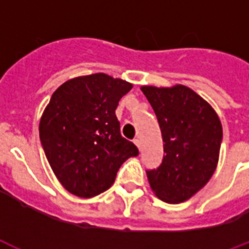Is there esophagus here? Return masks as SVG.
<instances>
[{
  "label": "esophagus",
  "mask_w": 249,
  "mask_h": 249,
  "mask_svg": "<svg viewBox=\"0 0 249 249\" xmlns=\"http://www.w3.org/2000/svg\"><path fill=\"white\" fill-rule=\"evenodd\" d=\"M134 143H135V145H137V147L141 149V139H139V138H135Z\"/></svg>",
  "instance_id": "obj_1"
}]
</instances>
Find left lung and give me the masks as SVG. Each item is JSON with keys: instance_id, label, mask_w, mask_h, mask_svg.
<instances>
[{"instance_id": "8db88e82", "label": "left lung", "mask_w": 249, "mask_h": 249, "mask_svg": "<svg viewBox=\"0 0 249 249\" xmlns=\"http://www.w3.org/2000/svg\"><path fill=\"white\" fill-rule=\"evenodd\" d=\"M142 91L153 107L163 139L164 156L147 170L149 185L160 200L177 204L202 189L218 164L223 129L216 112L185 86Z\"/></svg>"}]
</instances>
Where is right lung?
<instances>
[{
    "mask_svg": "<svg viewBox=\"0 0 249 249\" xmlns=\"http://www.w3.org/2000/svg\"><path fill=\"white\" fill-rule=\"evenodd\" d=\"M133 86L96 73L78 77L53 93L40 120L41 147L66 190L92 197L114 183L121 164L139 154L123 138L115 110Z\"/></svg>",
    "mask_w": 249,
    "mask_h": 249,
    "instance_id": "obj_1",
    "label": "right lung"
}]
</instances>
